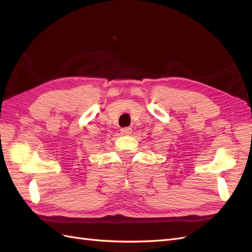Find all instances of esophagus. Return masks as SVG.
<instances>
[{
  "label": "esophagus",
  "mask_w": 252,
  "mask_h": 252,
  "mask_svg": "<svg viewBox=\"0 0 252 252\" xmlns=\"http://www.w3.org/2000/svg\"><path fill=\"white\" fill-rule=\"evenodd\" d=\"M132 133L131 127H122L121 128V134L122 135H130Z\"/></svg>",
  "instance_id": "obj_1"
}]
</instances>
